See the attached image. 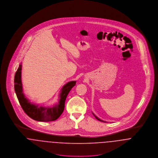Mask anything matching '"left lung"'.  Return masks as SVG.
<instances>
[{
    "mask_svg": "<svg viewBox=\"0 0 158 158\" xmlns=\"http://www.w3.org/2000/svg\"><path fill=\"white\" fill-rule=\"evenodd\" d=\"M93 113V116H94V117H95V118H96V119H98V121H101V122H103V123H106V122H105V121H102V120H101V119H99V118H98V117H97V116H96V115H95V114H94V113Z\"/></svg>",
    "mask_w": 158,
    "mask_h": 158,
    "instance_id": "obj_1",
    "label": "left lung"
}]
</instances>
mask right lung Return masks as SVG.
<instances>
[{"label": "right lung", "instance_id": "right-lung-1", "mask_svg": "<svg viewBox=\"0 0 158 158\" xmlns=\"http://www.w3.org/2000/svg\"><path fill=\"white\" fill-rule=\"evenodd\" d=\"M22 64L19 66L15 76V90L18 101L25 113L31 119L40 122H49L56 120L62 114L65 107V102L67 95L76 83L70 81L63 86L59 94V101L53 106H39L31 103L25 97L22 88L21 79Z\"/></svg>", "mask_w": 158, "mask_h": 158}]
</instances>
